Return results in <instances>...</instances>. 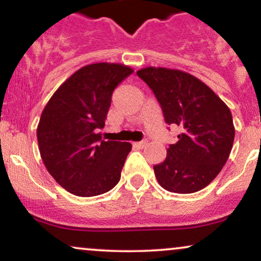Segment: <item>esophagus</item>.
Returning a JSON list of instances; mask_svg holds the SVG:
<instances>
[{
  "label": "esophagus",
  "mask_w": 261,
  "mask_h": 261,
  "mask_svg": "<svg viewBox=\"0 0 261 261\" xmlns=\"http://www.w3.org/2000/svg\"><path fill=\"white\" fill-rule=\"evenodd\" d=\"M147 140H143V141H140V142H135L134 145L136 146L137 148H143V147H146V146H147Z\"/></svg>",
  "instance_id": "esophagus-1"
}]
</instances>
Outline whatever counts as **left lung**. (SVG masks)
I'll list each match as a JSON object with an SVG mask.
<instances>
[{"label":"left lung","instance_id":"8db88e82","mask_svg":"<svg viewBox=\"0 0 261 261\" xmlns=\"http://www.w3.org/2000/svg\"><path fill=\"white\" fill-rule=\"evenodd\" d=\"M137 76L152 89L167 124L180 130L166 160L153 167L160 185L178 194L207 187L226 164L234 141L229 108L205 83L180 70L146 67Z\"/></svg>","mask_w":261,"mask_h":261}]
</instances>
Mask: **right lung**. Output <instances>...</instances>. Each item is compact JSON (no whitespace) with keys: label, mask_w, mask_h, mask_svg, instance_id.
I'll list each match as a JSON object with an SVG mask.
<instances>
[{"label":"right lung","mask_w":261,"mask_h":261,"mask_svg":"<svg viewBox=\"0 0 261 261\" xmlns=\"http://www.w3.org/2000/svg\"><path fill=\"white\" fill-rule=\"evenodd\" d=\"M134 72L121 64L87 65L53 94L39 121L37 136L47 172L77 196L107 193L118 184L131 143L104 141L98 134L114 89Z\"/></svg>","instance_id":"obj_1"}]
</instances>
